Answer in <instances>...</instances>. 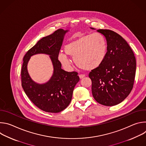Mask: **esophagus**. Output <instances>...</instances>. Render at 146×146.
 <instances>
[{
	"mask_svg": "<svg viewBox=\"0 0 146 146\" xmlns=\"http://www.w3.org/2000/svg\"><path fill=\"white\" fill-rule=\"evenodd\" d=\"M84 77H85V75H84V74H80V75H79V77H80V79L83 78Z\"/></svg>",
	"mask_w": 146,
	"mask_h": 146,
	"instance_id": "1",
	"label": "esophagus"
}]
</instances>
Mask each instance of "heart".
Here are the masks:
<instances>
[{"mask_svg": "<svg viewBox=\"0 0 146 146\" xmlns=\"http://www.w3.org/2000/svg\"><path fill=\"white\" fill-rule=\"evenodd\" d=\"M65 52L59 53L58 58L62 65L70 68L74 57L76 64L80 68L92 70L99 67L105 59L107 44L105 38L98 33L86 35L73 40L65 47Z\"/></svg>", "mask_w": 146, "mask_h": 146, "instance_id": "heart-1", "label": "heart"}]
</instances>
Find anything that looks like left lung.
Here are the masks:
<instances>
[{
  "instance_id": "1",
  "label": "left lung",
  "mask_w": 146,
  "mask_h": 146,
  "mask_svg": "<svg viewBox=\"0 0 146 146\" xmlns=\"http://www.w3.org/2000/svg\"><path fill=\"white\" fill-rule=\"evenodd\" d=\"M97 32L106 40L107 53L102 64L89 74L92 93L101 105L115 106L125 99L132 90L136 58L127 41L119 35L108 29H99Z\"/></svg>"
}]
</instances>
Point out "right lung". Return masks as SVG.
Segmentation results:
<instances>
[{
  "label": "right lung",
  "mask_w": 146,
  "mask_h": 146,
  "mask_svg": "<svg viewBox=\"0 0 146 146\" xmlns=\"http://www.w3.org/2000/svg\"><path fill=\"white\" fill-rule=\"evenodd\" d=\"M69 31L59 29L41 38L27 52L23 59V88L35 105L46 112L56 113L66 109L72 100L74 87L80 80L77 72H68L62 69L58 58L65 35ZM40 53L49 55L54 69L50 79L43 84H39L31 79L27 68L30 57Z\"/></svg>",
  "instance_id": "1"
}]
</instances>
